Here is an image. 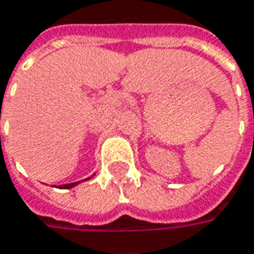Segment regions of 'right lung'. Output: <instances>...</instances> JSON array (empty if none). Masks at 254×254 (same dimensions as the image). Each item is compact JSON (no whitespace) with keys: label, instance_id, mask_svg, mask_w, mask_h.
<instances>
[{"label":"right lung","instance_id":"1","mask_svg":"<svg viewBox=\"0 0 254 254\" xmlns=\"http://www.w3.org/2000/svg\"><path fill=\"white\" fill-rule=\"evenodd\" d=\"M90 178H87V179H90ZM87 179H83V181H87ZM80 182H82V181H79V182H73V184H66V185H61L60 188H61V189H70V188L76 186L77 184H80Z\"/></svg>","mask_w":254,"mask_h":254}]
</instances>
